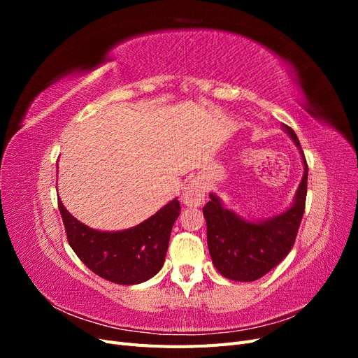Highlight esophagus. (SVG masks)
<instances>
[{"label": "esophagus", "mask_w": 358, "mask_h": 358, "mask_svg": "<svg viewBox=\"0 0 358 358\" xmlns=\"http://www.w3.org/2000/svg\"><path fill=\"white\" fill-rule=\"evenodd\" d=\"M204 194H206V183L203 179L196 178L192 179L188 185L183 188L182 192V201L188 208H199L204 201Z\"/></svg>", "instance_id": "obj_1"}]
</instances>
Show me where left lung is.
Segmentation results:
<instances>
[{"label":"left lung","mask_w":358,"mask_h":358,"mask_svg":"<svg viewBox=\"0 0 358 358\" xmlns=\"http://www.w3.org/2000/svg\"><path fill=\"white\" fill-rule=\"evenodd\" d=\"M284 131L300 150L303 178L289 208L264 221H246L225 209L216 194H209L203 215L208 225V246L213 266L231 280L252 282L276 267L291 251L305 213L308 189V164L294 129L282 124Z\"/></svg>","instance_id":"8db88e82"}]
</instances>
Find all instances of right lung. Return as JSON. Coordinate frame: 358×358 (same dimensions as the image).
I'll use <instances>...</instances> for the list:
<instances>
[{
    "instance_id": "add662e5",
    "label": "right lung",
    "mask_w": 358,
    "mask_h": 358,
    "mask_svg": "<svg viewBox=\"0 0 358 358\" xmlns=\"http://www.w3.org/2000/svg\"><path fill=\"white\" fill-rule=\"evenodd\" d=\"M58 208L69 243L80 262L95 275L121 285L142 284L159 272L180 212L175 199L133 229L100 231L76 220L61 200Z\"/></svg>"
}]
</instances>
